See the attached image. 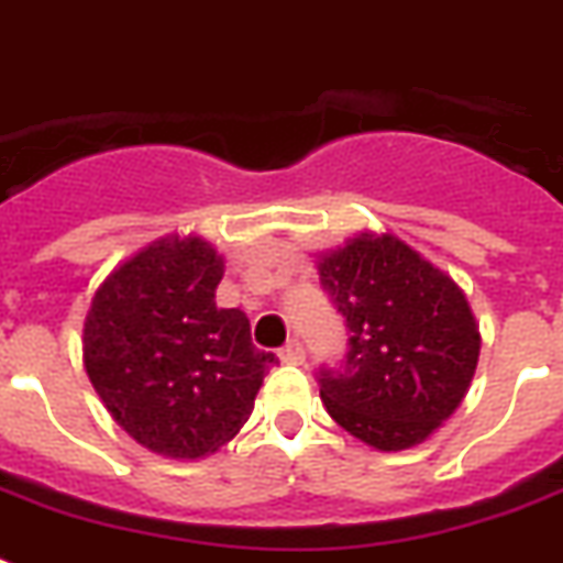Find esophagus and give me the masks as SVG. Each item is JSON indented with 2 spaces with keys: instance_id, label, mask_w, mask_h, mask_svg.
<instances>
[{
  "instance_id": "1",
  "label": "esophagus",
  "mask_w": 563,
  "mask_h": 563,
  "mask_svg": "<svg viewBox=\"0 0 563 563\" xmlns=\"http://www.w3.org/2000/svg\"><path fill=\"white\" fill-rule=\"evenodd\" d=\"M277 355H280L283 364H303V361H306V350H303V344L297 341V338H291L289 344L283 346Z\"/></svg>"
}]
</instances>
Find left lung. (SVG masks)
<instances>
[{"mask_svg":"<svg viewBox=\"0 0 563 563\" xmlns=\"http://www.w3.org/2000/svg\"><path fill=\"white\" fill-rule=\"evenodd\" d=\"M350 329L338 367L318 369L329 416L355 440L401 451L460 408L479 358L463 289L390 234H361L318 263Z\"/></svg>","mask_w":563,"mask_h":563,"instance_id":"1","label":"left lung"}]
</instances>
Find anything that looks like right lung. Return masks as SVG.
Segmentation results:
<instances>
[{"label":"right lung","instance_id":"right-lung-1","mask_svg":"<svg viewBox=\"0 0 563 563\" xmlns=\"http://www.w3.org/2000/svg\"><path fill=\"white\" fill-rule=\"evenodd\" d=\"M222 257L199 236H170L126 260L91 297L84 364L132 440L199 460L234 440L274 353L251 344L240 309H219Z\"/></svg>","mask_w":563,"mask_h":563}]
</instances>
